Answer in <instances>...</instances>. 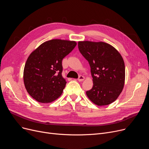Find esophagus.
Wrapping results in <instances>:
<instances>
[{
	"label": "esophagus",
	"mask_w": 149,
	"mask_h": 149,
	"mask_svg": "<svg viewBox=\"0 0 149 149\" xmlns=\"http://www.w3.org/2000/svg\"><path fill=\"white\" fill-rule=\"evenodd\" d=\"M84 79H85V77H84L83 76H80L79 77V78L77 79V80H78V81H80V82L83 81Z\"/></svg>",
	"instance_id": "34e87169"
}]
</instances>
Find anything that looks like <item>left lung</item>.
I'll return each instance as SVG.
<instances>
[{
	"label": "left lung",
	"instance_id": "8db88e82",
	"mask_svg": "<svg viewBox=\"0 0 149 149\" xmlns=\"http://www.w3.org/2000/svg\"><path fill=\"white\" fill-rule=\"evenodd\" d=\"M79 52L90 64L93 86L86 92L89 100L98 106L117 100L125 83V65L122 56L104 42L79 41Z\"/></svg>",
	"mask_w": 149,
	"mask_h": 149
}]
</instances>
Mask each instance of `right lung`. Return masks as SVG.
Here are the masks:
<instances>
[{"mask_svg": "<svg viewBox=\"0 0 149 149\" xmlns=\"http://www.w3.org/2000/svg\"><path fill=\"white\" fill-rule=\"evenodd\" d=\"M76 41L52 39L31 52L24 70L27 92L41 103H50L61 96L66 85L62 75V61L76 47Z\"/></svg>", "mask_w": 149, "mask_h": 149, "instance_id": "obj_1", "label": "right lung"}]
</instances>
